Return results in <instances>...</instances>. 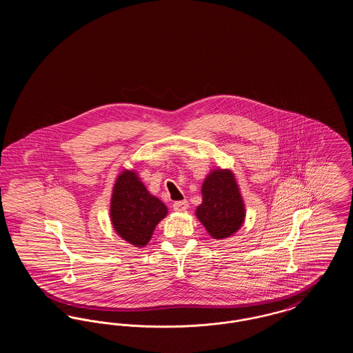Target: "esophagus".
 <instances>
[{"instance_id": "obj_1", "label": "esophagus", "mask_w": 353, "mask_h": 353, "mask_svg": "<svg viewBox=\"0 0 353 353\" xmlns=\"http://www.w3.org/2000/svg\"><path fill=\"white\" fill-rule=\"evenodd\" d=\"M173 209L176 212H185L188 209V201L183 200V201L173 202Z\"/></svg>"}]
</instances>
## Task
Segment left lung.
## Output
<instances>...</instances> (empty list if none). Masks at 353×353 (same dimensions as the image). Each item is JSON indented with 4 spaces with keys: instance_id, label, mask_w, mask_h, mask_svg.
Returning a JSON list of instances; mask_svg holds the SVG:
<instances>
[{
    "instance_id": "obj_1",
    "label": "left lung",
    "mask_w": 353,
    "mask_h": 353,
    "mask_svg": "<svg viewBox=\"0 0 353 353\" xmlns=\"http://www.w3.org/2000/svg\"><path fill=\"white\" fill-rule=\"evenodd\" d=\"M196 216L213 238L234 234L245 219V208L230 170L212 172L202 185V203Z\"/></svg>"
}]
</instances>
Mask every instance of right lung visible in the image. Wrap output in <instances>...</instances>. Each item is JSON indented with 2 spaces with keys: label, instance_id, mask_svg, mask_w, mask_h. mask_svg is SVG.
<instances>
[{
  "label": "right lung",
  "instance_id": "add662e5",
  "mask_svg": "<svg viewBox=\"0 0 353 353\" xmlns=\"http://www.w3.org/2000/svg\"><path fill=\"white\" fill-rule=\"evenodd\" d=\"M167 216V206L153 197L131 170H124L114 186L111 200L112 225L123 239L145 246L156 225Z\"/></svg>",
  "mask_w": 353,
  "mask_h": 353
}]
</instances>
